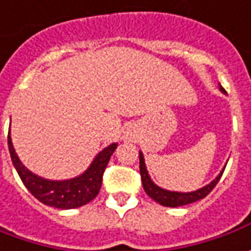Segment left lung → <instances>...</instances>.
I'll list each match as a JSON object with an SVG mask.
<instances>
[{
  "label": "left lung",
  "mask_w": 251,
  "mask_h": 251,
  "mask_svg": "<svg viewBox=\"0 0 251 251\" xmlns=\"http://www.w3.org/2000/svg\"><path fill=\"white\" fill-rule=\"evenodd\" d=\"M221 92H226L224 88H220ZM140 176H141V183H143V188L147 192L148 197H151L154 201H156L158 203L163 204V206H169V207H178V206H184V204L194 203L199 199H203L204 197H207L211 192V190L216 187V184L219 183V180L223 176V172L220 173L214 181H211L209 185H206L201 190L194 191V192H187V194H183V192H172V191L162 190L159 187H156L150 176L147 173V169H146V165H144V158H143V154L140 152Z\"/></svg>",
  "instance_id": "left-lung-1"
}]
</instances>
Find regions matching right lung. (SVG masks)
Listing matches in <instances>:
<instances>
[{
	"instance_id": "add662e5",
	"label": "right lung",
	"mask_w": 251,
	"mask_h": 251,
	"mask_svg": "<svg viewBox=\"0 0 251 251\" xmlns=\"http://www.w3.org/2000/svg\"><path fill=\"white\" fill-rule=\"evenodd\" d=\"M117 146L118 144L114 143L107 148H104L82 176L66 181H50L32 175L30 170L25 168V165L20 162L13 150L11 136L8 133V147L11 152L12 162L25 188L40 202L57 209H75L89 203L92 199L97 197L99 191L101 188L104 170L107 168V163Z\"/></svg>"
}]
</instances>
